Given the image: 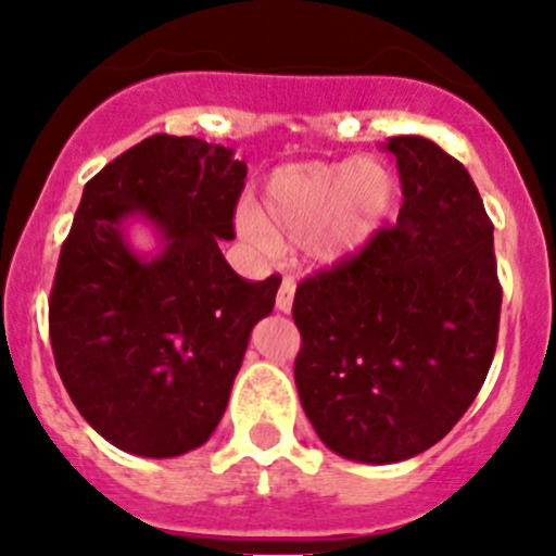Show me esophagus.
Returning a JSON list of instances; mask_svg holds the SVG:
<instances>
[{
    "label": "esophagus",
    "mask_w": 556,
    "mask_h": 556,
    "mask_svg": "<svg viewBox=\"0 0 556 556\" xmlns=\"http://www.w3.org/2000/svg\"><path fill=\"white\" fill-rule=\"evenodd\" d=\"M293 299H295V279L285 277L282 285H279V293H277V309L288 314L290 309H293Z\"/></svg>",
    "instance_id": "esophagus-1"
}]
</instances>
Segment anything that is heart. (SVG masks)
Segmentation results:
<instances>
[{
    "label": "heart",
    "instance_id": "obj_1",
    "mask_svg": "<svg viewBox=\"0 0 556 556\" xmlns=\"http://www.w3.org/2000/svg\"><path fill=\"white\" fill-rule=\"evenodd\" d=\"M392 204L395 177L379 161H301L268 174L261 212L242 206L237 226L263 252L306 244L314 261L333 266L377 239Z\"/></svg>",
    "mask_w": 556,
    "mask_h": 556
}]
</instances>
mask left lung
<instances>
[{"label":"left lung","instance_id":"obj_1","mask_svg":"<svg viewBox=\"0 0 556 556\" xmlns=\"http://www.w3.org/2000/svg\"><path fill=\"white\" fill-rule=\"evenodd\" d=\"M403 206L366 250L295 290V387L330 452L387 465L439 444L492 366L503 290L481 195L425 137H392Z\"/></svg>","mask_w":556,"mask_h":556}]
</instances>
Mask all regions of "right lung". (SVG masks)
Here are the masks:
<instances>
[{"label": "right lung", "mask_w": 556, "mask_h": 556, "mask_svg": "<svg viewBox=\"0 0 556 556\" xmlns=\"http://www.w3.org/2000/svg\"><path fill=\"white\" fill-rule=\"evenodd\" d=\"M247 177L231 148L155 134L83 190L50 290V346L72 403L117 450L179 457L223 419L250 333L282 279L226 263ZM144 219L162 250L125 237Z\"/></svg>", "instance_id": "obj_1"}]
</instances>
